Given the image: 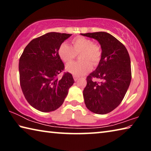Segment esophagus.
I'll return each instance as SVG.
<instances>
[{"mask_svg": "<svg viewBox=\"0 0 151 151\" xmlns=\"http://www.w3.org/2000/svg\"><path fill=\"white\" fill-rule=\"evenodd\" d=\"M73 77H74V79H75V81H77L78 80V78H79L78 76H74Z\"/></svg>", "mask_w": 151, "mask_h": 151, "instance_id": "34e87169", "label": "esophagus"}]
</instances>
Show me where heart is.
Wrapping results in <instances>:
<instances>
[{
	"label": "heart",
	"mask_w": 151,
	"mask_h": 151,
	"mask_svg": "<svg viewBox=\"0 0 151 151\" xmlns=\"http://www.w3.org/2000/svg\"><path fill=\"white\" fill-rule=\"evenodd\" d=\"M72 47L62 43L58 50L59 57L66 65L70 63L78 55L80 60L66 66V70L76 76L85 75L91 70L92 65H99L102 57L101 46L93 40L83 37H77L71 40Z\"/></svg>",
	"instance_id": "obj_1"
}]
</instances>
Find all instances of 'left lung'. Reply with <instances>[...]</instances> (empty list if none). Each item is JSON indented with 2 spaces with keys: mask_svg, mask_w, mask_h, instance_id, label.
Listing matches in <instances>:
<instances>
[{
  "mask_svg": "<svg viewBox=\"0 0 151 151\" xmlns=\"http://www.w3.org/2000/svg\"><path fill=\"white\" fill-rule=\"evenodd\" d=\"M81 35L98 40L102 48L101 59L96 69L86 77L87 83L83 91L85 103L94 113H109L121 104L131 83L129 52L122 42L107 32Z\"/></svg>",
  "mask_w": 151,
  "mask_h": 151,
  "instance_id": "1",
  "label": "left lung"
}]
</instances>
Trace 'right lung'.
<instances>
[{
    "label": "right lung",
    "instance_id": "obj_1",
    "mask_svg": "<svg viewBox=\"0 0 151 151\" xmlns=\"http://www.w3.org/2000/svg\"><path fill=\"white\" fill-rule=\"evenodd\" d=\"M72 35L48 32L32 39L19 59L20 84L30 105L41 112L55 111L62 105L68 89L75 83L58 53L60 45Z\"/></svg>",
    "mask_w": 151,
    "mask_h": 151
}]
</instances>
